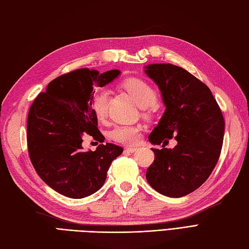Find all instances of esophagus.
I'll use <instances>...</instances> for the list:
<instances>
[{"label":"esophagus","instance_id":"1","mask_svg":"<svg viewBox=\"0 0 249 249\" xmlns=\"http://www.w3.org/2000/svg\"><path fill=\"white\" fill-rule=\"evenodd\" d=\"M137 150V147H125V151H129V152H135Z\"/></svg>","mask_w":249,"mask_h":249}]
</instances>
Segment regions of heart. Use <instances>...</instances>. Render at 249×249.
Instances as JSON below:
<instances>
[{
    "instance_id": "heart-1",
    "label": "heart",
    "mask_w": 249,
    "mask_h": 249,
    "mask_svg": "<svg viewBox=\"0 0 249 249\" xmlns=\"http://www.w3.org/2000/svg\"><path fill=\"white\" fill-rule=\"evenodd\" d=\"M120 86L141 107L152 106L157 99L155 89L141 78H126L125 80L121 82ZM107 98L108 94L106 90L95 92L90 98V107H92L97 119L100 121H105L107 116ZM107 136L116 142L133 145L136 144L141 139L142 128L138 125L117 124L108 131Z\"/></svg>"
}]
</instances>
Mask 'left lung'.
Listing matches in <instances>:
<instances>
[{"mask_svg": "<svg viewBox=\"0 0 249 249\" xmlns=\"http://www.w3.org/2000/svg\"><path fill=\"white\" fill-rule=\"evenodd\" d=\"M145 74L159 86L166 111L149 141L154 161L145 178L160 195L181 197L201 187L220 159L225 121L210 89L196 76L173 64H150ZM174 137L173 149L164 145Z\"/></svg>", "mask_w": 249, "mask_h": 249, "instance_id": "left-lung-1", "label": "left lung"}]
</instances>
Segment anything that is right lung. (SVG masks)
Segmentation results:
<instances>
[{
	"instance_id": "1",
	"label": "right lung",
	"mask_w": 249,
	"mask_h": 249,
	"mask_svg": "<svg viewBox=\"0 0 249 249\" xmlns=\"http://www.w3.org/2000/svg\"><path fill=\"white\" fill-rule=\"evenodd\" d=\"M120 74L112 70L79 69L53 79L29 108L27 148L39 177L60 195L82 198L104 186L112 161L124 149L101 143L83 151L84 135L104 142L98 121L90 107L95 87H105Z\"/></svg>"
}]
</instances>
